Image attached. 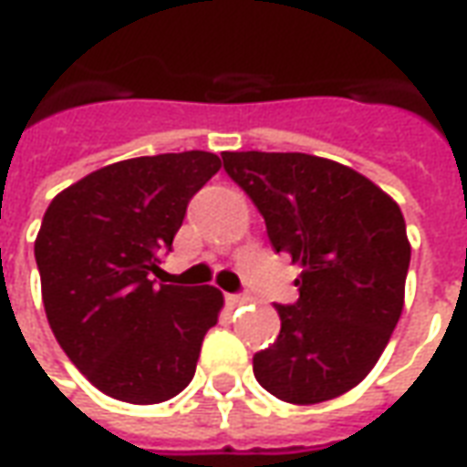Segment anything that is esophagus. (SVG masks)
<instances>
[{"mask_svg":"<svg viewBox=\"0 0 467 467\" xmlns=\"http://www.w3.org/2000/svg\"><path fill=\"white\" fill-rule=\"evenodd\" d=\"M224 300H227L230 307H240V305H244V297H240V295H227Z\"/></svg>","mask_w":467,"mask_h":467,"instance_id":"esophagus-1","label":"esophagus"}]
</instances>
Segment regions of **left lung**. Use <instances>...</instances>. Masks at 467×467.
<instances>
[{
    "mask_svg": "<svg viewBox=\"0 0 467 467\" xmlns=\"http://www.w3.org/2000/svg\"><path fill=\"white\" fill-rule=\"evenodd\" d=\"M224 172L300 265L280 335L253 358L257 382L293 405L352 390L380 360L405 305L410 240L390 194L352 167L305 152H223Z\"/></svg>",
    "mask_w": 467,
    "mask_h": 467,
    "instance_id": "8db88e82",
    "label": "left lung"
}]
</instances>
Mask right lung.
Instances as JSON below:
<instances>
[{"mask_svg":"<svg viewBox=\"0 0 467 467\" xmlns=\"http://www.w3.org/2000/svg\"><path fill=\"white\" fill-rule=\"evenodd\" d=\"M202 150L132 157L69 184L35 240L47 320L67 358L115 400L154 405L194 378L223 293L154 285L187 202L217 170Z\"/></svg>","mask_w":467,"mask_h":467,"instance_id":"1","label":"right lung"}]
</instances>
